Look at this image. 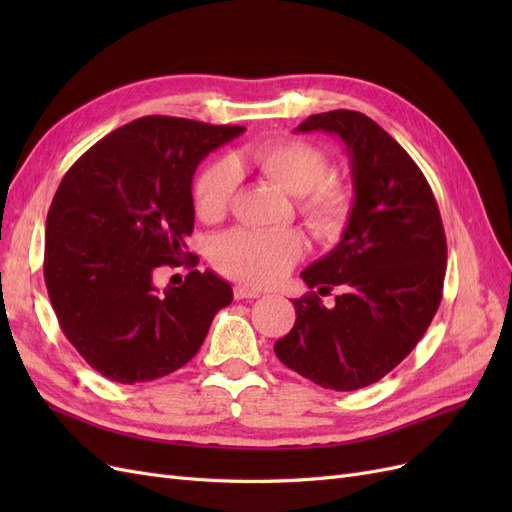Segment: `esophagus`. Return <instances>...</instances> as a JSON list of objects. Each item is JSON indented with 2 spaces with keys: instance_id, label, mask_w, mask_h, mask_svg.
Masks as SVG:
<instances>
[{
  "instance_id": "esophagus-1",
  "label": "esophagus",
  "mask_w": 512,
  "mask_h": 512,
  "mask_svg": "<svg viewBox=\"0 0 512 512\" xmlns=\"http://www.w3.org/2000/svg\"><path fill=\"white\" fill-rule=\"evenodd\" d=\"M258 297H260V292H258L256 288L243 286V284L235 286V299H237V301H243V299H258Z\"/></svg>"
}]
</instances>
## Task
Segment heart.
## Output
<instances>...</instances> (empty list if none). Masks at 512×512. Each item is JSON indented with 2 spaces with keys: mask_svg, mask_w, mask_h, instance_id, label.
Returning a JSON list of instances; mask_svg holds the SVG:
<instances>
[{
  "mask_svg": "<svg viewBox=\"0 0 512 512\" xmlns=\"http://www.w3.org/2000/svg\"><path fill=\"white\" fill-rule=\"evenodd\" d=\"M232 166L275 183L299 196V215L320 239H335L350 220L352 190L342 179L329 177L331 160L320 147L301 138H280L241 151ZM235 170L226 162H211L194 183L198 218L215 224L224 220L235 192ZM305 254L299 230L256 232L228 230L213 241L211 260L224 275L252 286H271L297 265Z\"/></svg>",
  "mask_w": 512,
  "mask_h": 512,
  "instance_id": "obj_1",
  "label": "heart"
}]
</instances>
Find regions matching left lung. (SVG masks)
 Returning <instances> with one entry per match:
<instances>
[{"label":"left lung","instance_id":"left-lung-1","mask_svg":"<svg viewBox=\"0 0 512 512\" xmlns=\"http://www.w3.org/2000/svg\"><path fill=\"white\" fill-rule=\"evenodd\" d=\"M344 141L354 205L333 250L301 277L318 293L343 288L333 308L315 290L294 299L297 320L273 350L324 389L356 391L384 378L421 342L442 301L446 237L440 209L406 149L363 113L307 117L297 132Z\"/></svg>","mask_w":512,"mask_h":512}]
</instances>
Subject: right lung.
Masks as SVG:
<instances>
[{"instance_id":"obj_1","label":"right lung","mask_w":512,"mask_h":512,"mask_svg":"<svg viewBox=\"0 0 512 512\" xmlns=\"http://www.w3.org/2000/svg\"><path fill=\"white\" fill-rule=\"evenodd\" d=\"M243 130L141 117L87 149L61 179L46 215L44 282L61 331L104 378L173 374L230 305L232 288L213 271L192 269L164 292L153 275L192 256L196 166Z\"/></svg>"}]
</instances>
